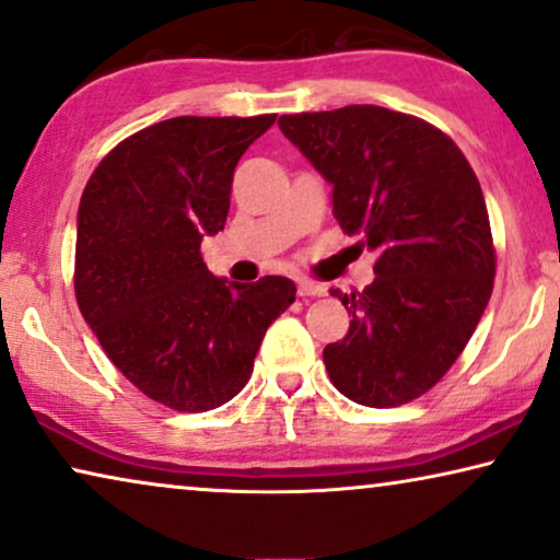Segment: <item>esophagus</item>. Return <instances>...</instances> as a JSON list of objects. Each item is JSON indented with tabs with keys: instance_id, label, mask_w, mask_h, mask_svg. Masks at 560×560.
<instances>
[{
	"instance_id": "obj_1",
	"label": "esophagus",
	"mask_w": 560,
	"mask_h": 560,
	"mask_svg": "<svg viewBox=\"0 0 560 560\" xmlns=\"http://www.w3.org/2000/svg\"><path fill=\"white\" fill-rule=\"evenodd\" d=\"M296 291H299V296H322L325 294V287H319L317 281H312V279H296Z\"/></svg>"
}]
</instances>
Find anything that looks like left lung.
<instances>
[{
    "instance_id": "left-lung-1",
    "label": "left lung",
    "mask_w": 560,
    "mask_h": 560,
    "mask_svg": "<svg viewBox=\"0 0 560 560\" xmlns=\"http://www.w3.org/2000/svg\"><path fill=\"white\" fill-rule=\"evenodd\" d=\"M279 129L332 183L342 233L377 254L370 287L332 289L352 319L325 348L329 381L360 406H404L446 375L490 302L498 256L475 170L434 124L383 106L287 114Z\"/></svg>"
}]
</instances>
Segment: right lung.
Instances as JSON below:
<instances>
[{
  "instance_id": "add662e5",
  "label": "right lung",
  "mask_w": 560,
  "mask_h": 560,
  "mask_svg": "<svg viewBox=\"0 0 560 560\" xmlns=\"http://www.w3.org/2000/svg\"><path fill=\"white\" fill-rule=\"evenodd\" d=\"M277 121L177 116L108 152L78 208L75 299L101 348L147 398L202 413L238 396L266 329L294 302L283 277L228 283L202 261L223 231L235 164Z\"/></svg>"
}]
</instances>
